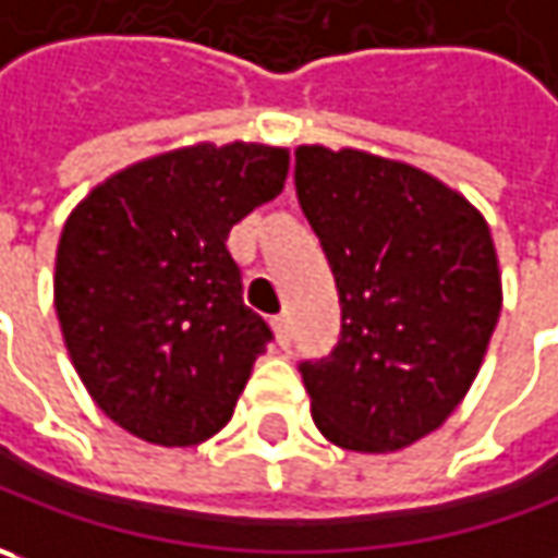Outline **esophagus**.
Segmentation results:
<instances>
[{"label": "esophagus", "instance_id": "34e87169", "mask_svg": "<svg viewBox=\"0 0 558 558\" xmlns=\"http://www.w3.org/2000/svg\"><path fill=\"white\" fill-rule=\"evenodd\" d=\"M271 327H275L278 343L287 350V347H290V340H293V333H290V318H287V315H275V318H271Z\"/></svg>", "mask_w": 558, "mask_h": 558}]
</instances>
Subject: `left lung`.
Wrapping results in <instances>:
<instances>
[{
  "instance_id": "left-lung-1",
  "label": "left lung",
  "mask_w": 558,
  "mask_h": 558,
  "mask_svg": "<svg viewBox=\"0 0 558 558\" xmlns=\"http://www.w3.org/2000/svg\"><path fill=\"white\" fill-rule=\"evenodd\" d=\"M296 196L340 293V340L300 362L330 444L393 452L469 393L502 290L484 215L412 165L359 149H296Z\"/></svg>"
}]
</instances>
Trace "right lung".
Here are the masks:
<instances>
[{"label": "right lung", "instance_id": "right-lung-1", "mask_svg": "<svg viewBox=\"0 0 558 558\" xmlns=\"http://www.w3.org/2000/svg\"><path fill=\"white\" fill-rule=\"evenodd\" d=\"M287 149L186 146L99 183L64 221L56 312L111 422L193 447L231 422L271 327L243 305L228 233L287 181Z\"/></svg>", "mask_w": 558, "mask_h": 558}]
</instances>
